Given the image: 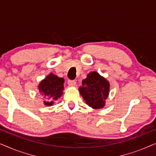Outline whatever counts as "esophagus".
I'll return each mask as SVG.
<instances>
[{"mask_svg": "<svg viewBox=\"0 0 156 156\" xmlns=\"http://www.w3.org/2000/svg\"><path fill=\"white\" fill-rule=\"evenodd\" d=\"M68 84L71 87H74L76 84L75 80H68Z\"/></svg>", "mask_w": 156, "mask_h": 156, "instance_id": "1", "label": "esophagus"}]
</instances>
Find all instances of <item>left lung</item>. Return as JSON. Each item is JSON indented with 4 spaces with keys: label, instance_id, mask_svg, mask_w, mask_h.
I'll list each match as a JSON object with an SVG mask.
<instances>
[{
    "label": "left lung",
    "instance_id": "8db88e82",
    "mask_svg": "<svg viewBox=\"0 0 156 156\" xmlns=\"http://www.w3.org/2000/svg\"><path fill=\"white\" fill-rule=\"evenodd\" d=\"M84 100L93 108H101L105 106V100L109 94V82L97 72L87 74L79 88Z\"/></svg>",
    "mask_w": 156,
    "mask_h": 156
}]
</instances>
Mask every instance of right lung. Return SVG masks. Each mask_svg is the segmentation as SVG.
<instances>
[{
  "instance_id": "add662e5",
  "label": "right lung",
  "mask_w": 156,
  "mask_h": 156,
  "mask_svg": "<svg viewBox=\"0 0 156 156\" xmlns=\"http://www.w3.org/2000/svg\"><path fill=\"white\" fill-rule=\"evenodd\" d=\"M64 82L65 80L63 78L58 77L52 73H50L41 81L38 89L40 95L44 99V105L52 106L54 101L62 95Z\"/></svg>"
}]
</instances>
